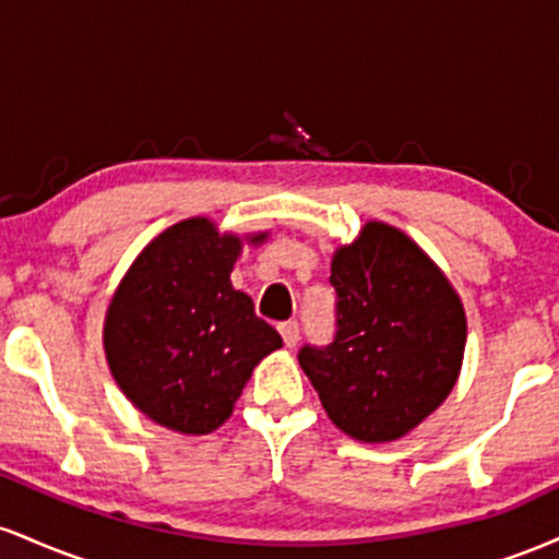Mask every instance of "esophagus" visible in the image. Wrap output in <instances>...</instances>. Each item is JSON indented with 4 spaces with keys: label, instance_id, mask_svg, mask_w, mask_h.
Masks as SVG:
<instances>
[{
    "label": "esophagus",
    "instance_id": "obj_1",
    "mask_svg": "<svg viewBox=\"0 0 559 559\" xmlns=\"http://www.w3.org/2000/svg\"><path fill=\"white\" fill-rule=\"evenodd\" d=\"M281 336H284V344L286 346H297L299 342V323L297 320H286V323L278 325Z\"/></svg>",
    "mask_w": 559,
    "mask_h": 559
}]
</instances>
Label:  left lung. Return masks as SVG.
<instances>
[{"label": "left lung", "instance_id": "1", "mask_svg": "<svg viewBox=\"0 0 559 559\" xmlns=\"http://www.w3.org/2000/svg\"><path fill=\"white\" fill-rule=\"evenodd\" d=\"M336 333L299 349L329 418L360 441H394L447 400L465 312L444 273L402 230L368 223L331 262Z\"/></svg>", "mask_w": 559, "mask_h": 559}]
</instances>
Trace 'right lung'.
Wrapping results in <instances>:
<instances>
[{"instance_id":"add662e5","label":"right lung","mask_w":559,"mask_h":559,"mask_svg":"<svg viewBox=\"0 0 559 559\" xmlns=\"http://www.w3.org/2000/svg\"><path fill=\"white\" fill-rule=\"evenodd\" d=\"M239 252V236H221L204 217L181 221L146 243L110 301L105 352L115 381L170 431L223 426L254 365L284 344L230 286Z\"/></svg>"}]
</instances>
